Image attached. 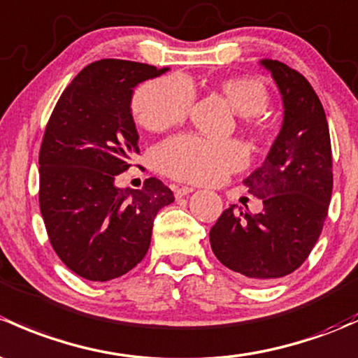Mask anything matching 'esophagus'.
Listing matches in <instances>:
<instances>
[{
    "label": "esophagus",
    "instance_id": "esophagus-1",
    "mask_svg": "<svg viewBox=\"0 0 358 358\" xmlns=\"http://www.w3.org/2000/svg\"><path fill=\"white\" fill-rule=\"evenodd\" d=\"M173 192H175V197L180 199L183 197V195H189L190 192H194V189H192V187L182 185V187H173Z\"/></svg>",
    "mask_w": 358,
    "mask_h": 358
}]
</instances>
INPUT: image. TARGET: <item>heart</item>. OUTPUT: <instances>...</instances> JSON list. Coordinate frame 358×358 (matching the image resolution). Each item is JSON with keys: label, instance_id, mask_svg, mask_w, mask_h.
<instances>
[{"label": "heart", "instance_id": "heart-1", "mask_svg": "<svg viewBox=\"0 0 358 358\" xmlns=\"http://www.w3.org/2000/svg\"><path fill=\"white\" fill-rule=\"evenodd\" d=\"M216 89L227 97L229 106L240 113L243 127L259 141L273 137V123L264 118L269 87L261 77L238 75L223 78ZM195 94L190 82L182 75H166L145 82L134 92L131 111L145 130L164 131L185 122ZM247 150L236 141L214 142L199 135H178L161 144L156 150V164L169 178L190 183H214L229 173L242 169Z\"/></svg>", "mask_w": 358, "mask_h": 358}]
</instances>
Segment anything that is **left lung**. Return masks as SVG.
<instances>
[{
  "mask_svg": "<svg viewBox=\"0 0 358 358\" xmlns=\"http://www.w3.org/2000/svg\"><path fill=\"white\" fill-rule=\"evenodd\" d=\"M285 104V120L268 157L243 183L264 208L229 206L210 228L214 255L235 273L269 285L303 264L321 235L333 192L329 127L317 94L300 71L264 59Z\"/></svg>",
  "mask_w": 358,
  "mask_h": 358,
  "instance_id": "left-lung-1",
  "label": "left lung"
}]
</instances>
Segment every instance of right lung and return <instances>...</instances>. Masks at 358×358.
<instances>
[{
	"label": "right lung",
	"instance_id": "right-lung-1",
	"mask_svg": "<svg viewBox=\"0 0 358 358\" xmlns=\"http://www.w3.org/2000/svg\"><path fill=\"white\" fill-rule=\"evenodd\" d=\"M168 69L99 59L63 90L39 150V208L63 264L90 281L129 273L148 254L157 210L175 201L150 176L138 190L115 178L138 154L130 113L134 87Z\"/></svg>",
	"mask_w": 358,
	"mask_h": 358
}]
</instances>
